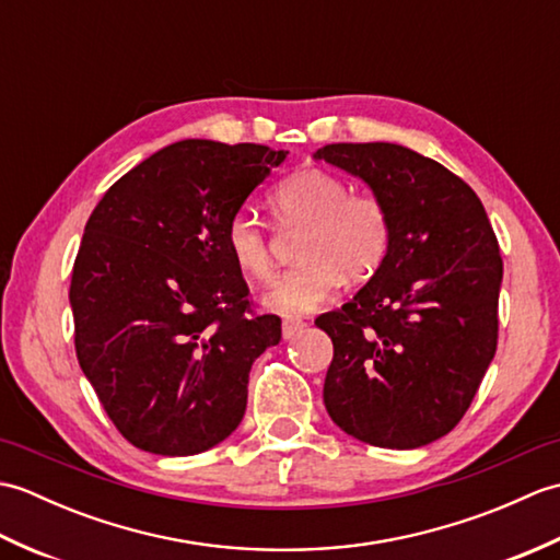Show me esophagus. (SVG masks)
<instances>
[{
	"instance_id": "esophagus-1",
	"label": "esophagus",
	"mask_w": 560,
	"mask_h": 560,
	"mask_svg": "<svg viewBox=\"0 0 560 560\" xmlns=\"http://www.w3.org/2000/svg\"><path fill=\"white\" fill-rule=\"evenodd\" d=\"M305 327H307V325L303 323V319H299V317H287V319H283V339L299 337Z\"/></svg>"
}]
</instances>
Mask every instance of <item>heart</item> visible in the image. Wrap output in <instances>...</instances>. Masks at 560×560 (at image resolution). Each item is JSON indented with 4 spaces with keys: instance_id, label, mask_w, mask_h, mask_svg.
Returning <instances> with one entry per match:
<instances>
[{
    "instance_id": "1",
    "label": "heart",
    "mask_w": 560,
    "mask_h": 560,
    "mask_svg": "<svg viewBox=\"0 0 560 560\" xmlns=\"http://www.w3.org/2000/svg\"><path fill=\"white\" fill-rule=\"evenodd\" d=\"M269 209L279 225L303 229L301 265L273 283L265 303L283 315H303L327 303L343 277L368 281L389 253L392 223L383 199L351 192L343 177L305 168L271 189ZM225 249L245 277L267 281L273 273L269 231L257 213L241 209L225 223Z\"/></svg>"
}]
</instances>
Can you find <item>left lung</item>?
Returning a JSON list of instances; mask_svg holds the SVG:
<instances>
[{"mask_svg": "<svg viewBox=\"0 0 560 560\" xmlns=\"http://www.w3.org/2000/svg\"><path fill=\"white\" fill-rule=\"evenodd\" d=\"M389 211V253L373 279L315 325L335 343L325 407L368 445L413 450L447 435L498 347L503 259L477 192L407 147L327 144Z\"/></svg>", "mask_w": 560, "mask_h": 560, "instance_id": "left-lung-1", "label": "left lung"}]
</instances>
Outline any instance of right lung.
Returning <instances> with one entry per match:
<instances>
[{
    "label": "right lung",
    "instance_id": "obj_1",
    "mask_svg": "<svg viewBox=\"0 0 560 560\" xmlns=\"http://www.w3.org/2000/svg\"><path fill=\"white\" fill-rule=\"evenodd\" d=\"M289 151L185 139L125 173L83 229L69 303L83 375L139 450L197 455L243 421L247 377L281 341L255 315L225 223Z\"/></svg>",
    "mask_w": 560,
    "mask_h": 560
}]
</instances>
